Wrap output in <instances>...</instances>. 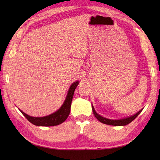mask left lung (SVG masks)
Returning <instances> with one entry per match:
<instances>
[{
	"mask_svg": "<svg viewBox=\"0 0 160 160\" xmlns=\"http://www.w3.org/2000/svg\"><path fill=\"white\" fill-rule=\"evenodd\" d=\"M92 110H93V113L95 115V117H96L100 122H102V123L108 124V125L118 126V127H119V126H125V125L128 124L129 123H131L132 120H134L135 119L138 117V115L141 113L143 109H141L140 111H138V113L131 115V116H129L125 118L118 119V120H111V119H108L104 117H102V115L98 114L97 112L95 111V108L93 106V104H92Z\"/></svg>",
	"mask_w": 160,
	"mask_h": 160,
	"instance_id": "obj_1",
	"label": "left lung"
}]
</instances>
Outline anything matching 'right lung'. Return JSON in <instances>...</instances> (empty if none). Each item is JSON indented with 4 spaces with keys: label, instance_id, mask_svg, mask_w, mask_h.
Returning <instances> with one entry per match:
<instances>
[{
    "label": "right lung",
    "instance_id": "obj_1",
    "mask_svg": "<svg viewBox=\"0 0 160 160\" xmlns=\"http://www.w3.org/2000/svg\"><path fill=\"white\" fill-rule=\"evenodd\" d=\"M79 84V81H76L70 86L69 89L68 91L67 95L65 100L62 106L58 110H57L54 113L44 117H32L30 115L24 113L23 111L20 110L28 120L32 124L36 126H40V127H52V126H57L62 124L67 120L69 116L71 110V104L72 102L73 96L75 89Z\"/></svg>",
    "mask_w": 160,
    "mask_h": 160
}]
</instances>
